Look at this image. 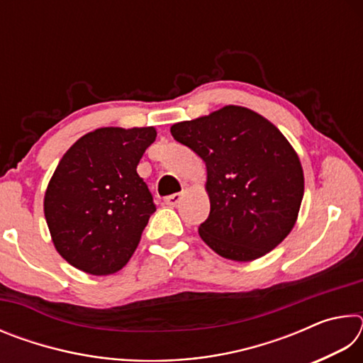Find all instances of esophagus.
I'll return each mask as SVG.
<instances>
[{
	"instance_id": "1",
	"label": "esophagus",
	"mask_w": 363,
	"mask_h": 363,
	"mask_svg": "<svg viewBox=\"0 0 363 363\" xmlns=\"http://www.w3.org/2000/svg\"><path fill=\"white\" fill-rule=\"evenodd\" d=\"M182 194H173V195H168L164 196V203H167L168 206H176L179 201L182 200Z\"/></svg>"
}]
</instances>
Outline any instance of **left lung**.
<instances>
[{
	"label": "left lung",
	"mask_w": 363,
	"mask_h": 363,
	"mask_svg": "<svg viewBox=\"0 0 363 363\" xmlns=\"http://www.w3.org/2000/svg\"><path fill=\"white\" fill-rule=\"evenodd\" d=\"M173 138L206 163L210 216L199 233L225 259L248 262L291 232L304 195L303 167L272 123L225 106L171 126Z\"/></svg>",
	"instance_id": "left-lung-1"
}]
</instances>
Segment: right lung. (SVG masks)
I'll return each instance as SVG.
<instances>
[{"label": "right lung", "instance_id": "right-lung-1", "mask_svg": "<svg viewBox=\"0 0 363 363\" xmlns=\"http://www.w3.org/2000/svg\"><path fill=\"white\" fill-rule=\"evenodd\" d=\"M155 138L153 126L99 128L59 162L45 194V218L57 253L73 267L115 274L136 251L157 210L136 168Z\"/></svg>", "mask_w": 363, "mask_h": 363}]
</instances>
